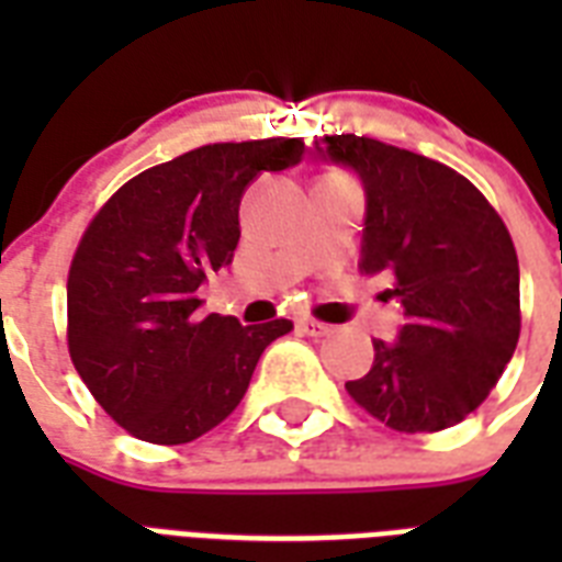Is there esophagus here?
<instances>
[{
  "mask_svg": "<svg viewBox=\"0 0 562 562\" xmlns=\"http://www.w3.org/2000/svg\"><path fill=\"white\" fill-rule=\"evenodd\" d=\"M297 329L300 333L312 335V338H326V335L333 333V326L321 324V321H312V317H303V321H297Z\"/></svg>",
  "mask_w": 562,
  "mask_h": 562,
  "instance_id": "1",
  "label": "esophagus"
}]
</instances>
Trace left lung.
Listing matches in <instances>:
<instances>
[{
	"label": "left lung",
	"mask_w": 562,
	"mask_h": 562,
	"mask_svg": "<svg viewBox=\"0 0 562 562\" xmlns=\"http://www.w3.org/2000/svg\"><path fill=\"white\" fill-rule=\"evenodd\" d=\"M317 157L364 183L361 271L391 280L405 315L396 341H373L368 375L347 393L393 431H443L470 417L514 359L519 259L505 221L443 162L370 136L335 134Z\"/></svg>",
	"instance_id": "obj_1"
}]
</instances>
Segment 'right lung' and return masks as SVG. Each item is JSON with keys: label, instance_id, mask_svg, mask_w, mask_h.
<instances>
[{"label": "right lung", "instance_id": "1", "mask_svg": "<svg viewBox=\"0 0 562 562\" xmlns=\"http://www.w3.org/2000/svg\"><path fill=\"white\" fill-rule=\"evenodd\" d=\"M303 139L201 145L136 175L83 229L66 282L69 356L101 408L145 443L178 446L236 411L265 347L294 324L198 317L206 273L233 262L238 203Z\"/></svg>", "mask_w": 562, "mask_h": 562}]
</instances>
